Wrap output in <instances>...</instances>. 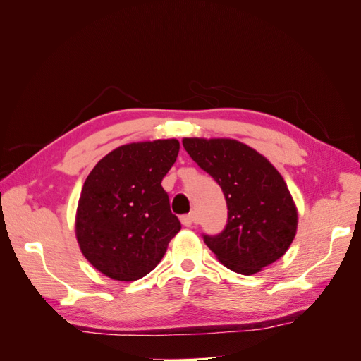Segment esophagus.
<instances>
[{
  "instance_id": "34e87169",
  "label": "esophagus",
  "mask_w": 361,
  "mask_h": 361,
  "mask_svg": "<svg viewBox=\"0 0 361 361\" xmlns=\"http://www.w3.org/2000/svg\"><path fill=\"white\" fill-rule=\"evenodd\" d=\"M180 221L185 227H191L195 224V215L194 214H187L180 216Z\"/></svg>"
}]
</instances>
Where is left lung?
<instances>
[{"label":"left lung","mask_w":361,"mask_h":361,"mask_svg":"<svg viewBox=\"0 0 361 361\" xmlns=\"http://www.w3.org/2000/svg\"><path fill=\"white\" fill-rule=\"evenodd\" d=\"M182 145L224 194V231L203 235L218 260L251 276L285 255L297 233L298 214L276 167L236 140L183 138Z\"/></svg>","instance_id":"1"}]
</instances>
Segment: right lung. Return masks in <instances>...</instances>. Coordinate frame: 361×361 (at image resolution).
Returning <instances> with one entry per match:
<instances>
[{
    "mask_svg": "<svg viewBox=\"0 0 361 361\" xmlns=\"http://www.w3.org/2000/svg\"><path fill=\"white\" fill-rule=\"evenodd\" d=\"M178 154L174 138L125 145L104 157L87 176L75 232L85 259L106 277H145L180 231L161 187Z\"/></svg>",
    "mask_w": 361,
    "mask_h": 361,
    "instance_id": "1",
    "label": "right lung"
}]
</instances>
